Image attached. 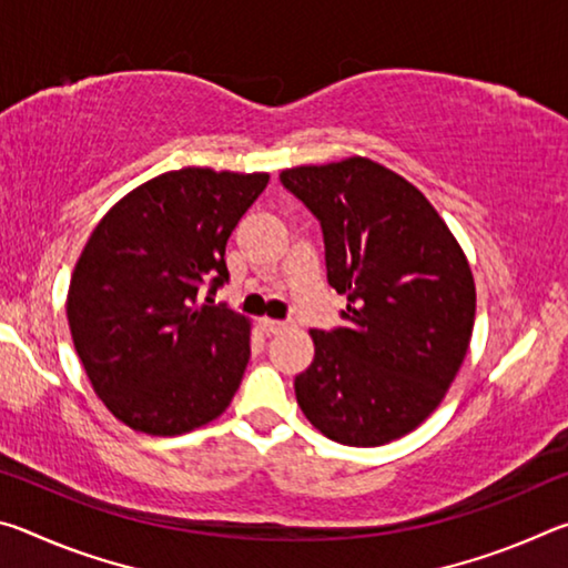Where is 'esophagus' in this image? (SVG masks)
Masks as SVG:
<instances>
[{"instance_id":"obj_1","label":"esophagus","mask_w":568,"mask_h":568,"mask_svg":"<svg viewBox=\"0 0 568 568\" xmlns=\"http://www.w3.org/2000/svg\"><path fill=\"white\" fill-rule=\"evenodd\" d=\"M261 328L267 335H275V333H283V331L291 328V323H287V321H275V318H263L261 321Z\"/></svg>"}]
</instances>
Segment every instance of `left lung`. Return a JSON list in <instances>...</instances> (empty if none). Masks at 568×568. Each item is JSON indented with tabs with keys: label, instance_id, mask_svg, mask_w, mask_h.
I'll list each match as a JSON object with an SVG mask.
<instances>
[{
	"label": "left lung",
	"instance_id": "1",
	"mask_svg": "<svg viewBox=\"0 0 568 568\" xmlns=\"http://www.w3.org/2000/svg\"><path fill=\"white\" fill-rule=\"evenodd\" d=\"M321 220L328 283L348 295L343 328L311 331L295 376L305 418L345 446H383L446 398L476 321L468 257L428 197L371 158L281 172Z\"/></svg>",
	"mask_w": 568,
	"mask_h": 568
}]
</instances>
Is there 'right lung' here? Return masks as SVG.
<instances>
[{"mask_svg":"<svg viewBox=\"0 0 568 568\" xmlns=\"http://www.w3.org/2000/svg\"><path fill=\"white\" fill-rule=\"evenodd\" d=\"M267 172L182 168L142 182L94 225L67 321L94 393L124 426L190 434L223 416L250 361V321L197 303L227 281L225 245Z\"/></svg>","mask_w":568,"mask_h":568,"instance_id":"1","label":"right lung"}]
</instances>
